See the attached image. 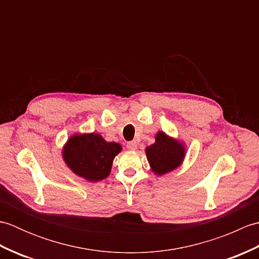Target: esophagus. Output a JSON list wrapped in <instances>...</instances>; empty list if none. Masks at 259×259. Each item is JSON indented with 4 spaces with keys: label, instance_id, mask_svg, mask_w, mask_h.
<instances>
[{
    "label": "esophagus",
    "instance_id": "34e87169",
    "mask_svg": "<svg viewBox=\"0 0 259 259\" xmlns=\"http://www.w3.org/2000/svg\"><path fill=\"white\" fill-rule=\"evenodd\" d=\"M125 147L128 148L129 150H135L136 148H137V142H136V141H129V142H126Z\"/></svg>",
    "mask_w": 259,
    "mask_h": 259
}]
</instances>
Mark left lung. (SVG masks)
<instances>
[{"instance_id": "8db88e82", "label": "left lung", "mask_w": 259, "mask_h": 259, "mask_svg": "<svg viewBox=\"0 0 259 259\" xmlns=\"http://www.w3.org/2000/svg\"><path fill=\"white\" fill-rule=\"evenodd\" d=\"M146 153L152 171L161 176L180 166L185 158V148L160 131L156 136L155 144L146 148Z\"/></svg>"}]
</instances>
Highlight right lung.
Listing matches in <instances>:
<instances>
[{
    "instance_id": "add662e5",
    "label": "right lung",
    "mask_w": 259,
    "mask_h": 259,
    "mask_svg": "<svg viewBox=\"0 0 259 259\" xmlns=\"http://www.w3.org/2000/svg\"><path fill=\"white\" fill-rule=\"evenodd\" d=\"M121 146L108 142L100 135H74L63 149V159L72 171L91 183L107 178Z\"/></svg>"
}]
</instances>
